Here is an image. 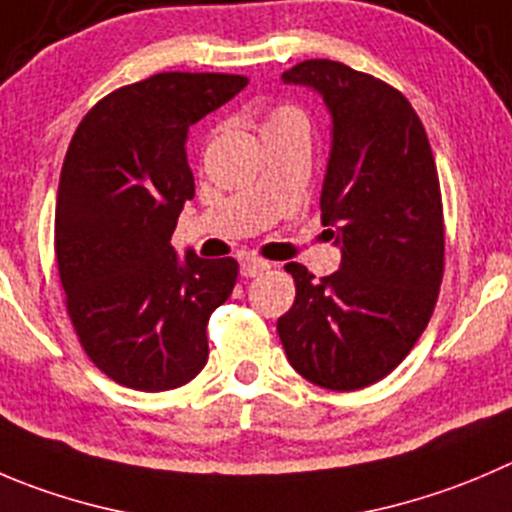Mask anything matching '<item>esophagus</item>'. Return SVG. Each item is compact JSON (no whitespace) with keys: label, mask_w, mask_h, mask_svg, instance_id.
Here are the masks:
<instances>
[{"label":"esophagus","mask_w":512,"mask_h":512,"mask_svg":"<svg viewBox=\"0 0 512 512\" xmlns=\"http://www.w3.org/2000/svg\"><path fill=\"white\" fill-rule=\"evenodd\" d=\"M271 264L264 259H256V256H246V259L241 261V274L246 276V279H253V276L264 274V271H269Z\"/></svg>","instance_id":"34e87169"}]
</instances>
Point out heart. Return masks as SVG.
I'll use <instances>...</instances> for the list:
<instances>
[{
  "mask_svg": "<svg viewBox=\"0 0 512 512\" xmlns=\"http://www.w3.org/2000/svg\"><path fill=\"white\" fill-rule=\"evenodd\" d=\"M289 120H304V118H301V113H299V110H296V107H289V105L274 107V110H271V113L266 115L264 128H269V125L289 123Z\"/></svg>",
  "mask_w": 512,
  "mask_h": 512,
  "instance_id": "b5f03b06",
  "label": "heart"
}]
</instances>
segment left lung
Returning a JSON list of instances; mask_svg holds the SVG:
<instances>
[{"mask_svg":"<svg viewBox=\"0 0 512 512\" xmlns=\"http://www.w3.org/2000/svg\"><path fill=\"white\" fill-rule=\"evenodd\" d=\"M332 113L321 223L337 226L342 266L321 281L286 264L294 306L276 324L291 367L334 392L387 377L435 311L445 271L440 178L425 125L405 95L342 62L306 60L281 75Z\"/></svg>","mask_w":512,"mask_h":512,"instance_id":"obj_1","label":"left lung"}]
</instances>
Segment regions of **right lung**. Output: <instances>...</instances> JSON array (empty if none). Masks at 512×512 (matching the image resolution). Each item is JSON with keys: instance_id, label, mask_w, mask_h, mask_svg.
Returning a JSON list of instances; mask_svg holds the SVG:
<instances>
[{"instance_id": "obj_1", "label": "right lung", "mask_w": 512, "mask_h": 512, "mask_svg": "<svg viewBox=\"0 0 512 512\" xmlns=\"http://www.w3.org/2000/svg\"><path fill=\"white\" fill-rule=\"evenodd\" d=\"M248 80L160 72L102 97L77 125L60 173L55 253L67 314L100 372L140 392L191 382L206 326L231 296L236 259H178L180 211L196 196L188 128Z\"/></svg>"}]
</instances>
